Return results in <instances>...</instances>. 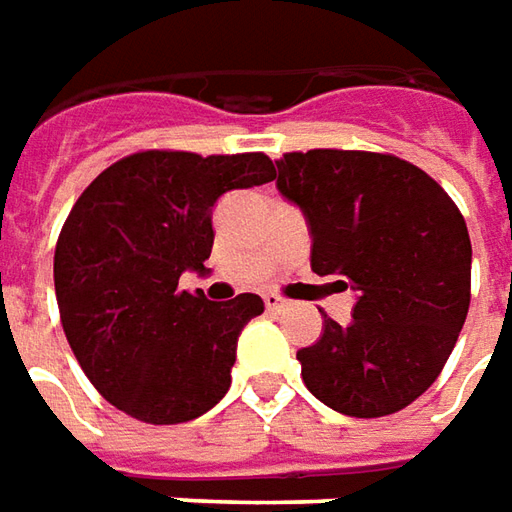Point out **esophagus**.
<instances>
[{
  "mask_svg": "<svg viewBox=\"0 0 512 512\" xmlns=\"http://www.w3.org/2000/svg\"><path fill=\"white\" fill-rule=\"evenodd\" d=\"M266 308H269L271 314H280L288 308V300H283L280 294H266Z\"/></svg>",
  "mask_w": 512,
  "mask_h": 512,
  "instance_id": "34e87169",
  "label": "esophagus"
}]
</instances>
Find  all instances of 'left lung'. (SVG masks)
Instances as JSON below:
<instances>
[{
  "label": "left lung",
  "mask_w": 512,
  "mask_h": 512,
  "mask_svg": "<svg viewBox=\"0 0 512 512\" xmlns=\"http://www.w3.org/2000/svg\"><path fill=\"white\" fill-rule=\"evenodd\" d=\"M277 190L311 227V269L342 277L353 322L328 314L302 381L350 417H384L443 373L471 305V238L446 190L406 159L314 148L277 159Z\"/></svg>",
  "instance_id": "obj_1"
}]
</instances>
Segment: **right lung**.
<instances>
[{
    "instance_id": "1",
    "label": "right lung",
    "mask_w": 512,
    "mask_h": 512,
    "mask_svg": "<svg viewBox=\"0 0 512 512\" xmlns=\"http://www.w3.org/2000/svg\"><path fill=\"white\" fill-rule=\"evenodd\" d=\"M274 176L266 154L139 151L75 201L55 243V297L66 342L111 406L173 426L227 395L238 336L263 300L210 302L179 291V277L204 271L215 201Z\"/></svg>"
}]
</instances>
